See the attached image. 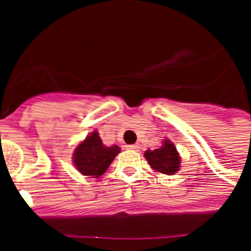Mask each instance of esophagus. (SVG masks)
I'll return each mask as SVG.
<instances>
[{
	"instance_id": "1",
	"label": "esophagus",
	"mask_w": 251,
	"mask_h": 251,
	"mask_svg": "<svg viewBox=\"0 0 251 251\" xmlns=\"http://www.w3.org/2000/svg\"><path fill=\"white\" fill-rule=\"evenodd\" d=\"M128 150H132V151H138L139 150V145H129L127 146Z\"/></svg>"
}]
</instances>
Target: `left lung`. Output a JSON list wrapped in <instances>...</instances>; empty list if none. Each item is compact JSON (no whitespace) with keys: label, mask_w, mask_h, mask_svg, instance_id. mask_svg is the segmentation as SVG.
<instances>
[{"label":"left lung","mask_w":251,"mask_h":251,"mask_svg":"<svg viewBox=\"0 0 251 251\" xmlns=\"http://www.w3.org/2000/svg\"><path fill=\"white\" fill-rule=\"evenodd\" d=\"M145 157L153 170L163 175H174L179 168L178 153L170 141H165L163 146L157 150L146 151Z\"/></svg>","instance_id":"left-lung-1"}]
</instances>
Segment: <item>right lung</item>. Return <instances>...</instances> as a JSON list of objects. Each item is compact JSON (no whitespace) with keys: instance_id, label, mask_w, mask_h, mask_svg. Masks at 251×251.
<instances>
[{"instance_id":"add662e5","label":"right lung","mask_w":251,"mask_h":251,"mask_svg":"<svg viewBox=\"0 0 251 251\" xmlns=\"http://www.w3.org/2000/svg\"><path fill=\"white\" fill-rule=\"evenodd\" d=\"M119 152L118 146L105 147L98 133L94 132L75 148L74 165L85 176L99 177L108 170Z\"/></svg>"}]
</instances>
